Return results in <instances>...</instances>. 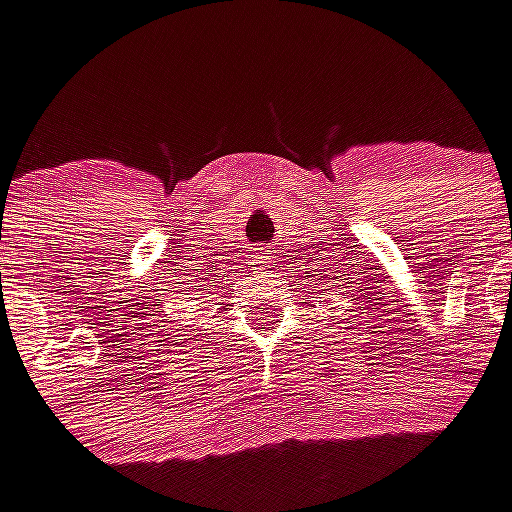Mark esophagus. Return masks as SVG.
Instances as JSON below:
<instances>
[{
    "mask_svg": "<svg viewBox=\"0 0 512 512\" xmlns=\"http://www.w3.org/2000/svg\"><path fill=\"white\" fill-rule=\"evenodd\" d=\"M271 259H274V256H271L269 248H259V253H256V261H253V264H269Z\"/></svg>",
    "mask_w": 512,
    "mask_h": 512,
    "instance_id": "obj_1",
    "label": "esophagus"
}]
</instances>
